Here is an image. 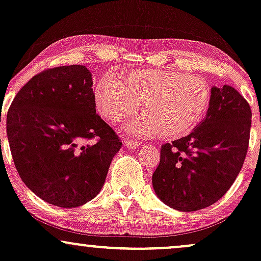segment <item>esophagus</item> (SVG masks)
Listing matches in <instances>:
<instances>
[{"label": "esophagus", "mask_w": 261, "mask_h": 261, "mask_svg": "<svg viewBox=\"0 0 261 261\" xmlns=\"http://www.w3.org/2000/svg\"><path fill=\"white\" fill-rule=\"evenodd\" d=\"M123 144H124L125 148H129V149H136L140 146L139 143L132 142V140H129V139H124V143H123Z\"/></svg>", "instance_id": "obj_1"}]
</instances>
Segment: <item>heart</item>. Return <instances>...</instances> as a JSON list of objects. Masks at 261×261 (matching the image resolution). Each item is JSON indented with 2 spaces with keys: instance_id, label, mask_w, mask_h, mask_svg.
I'll return each instance as SVG.
<instances>
[{
  "instance_id": "1",
  "label": "heart",
  "mask_w": 261,
  "mask_h": 261,
  "mask_svg": "<svg viewBox=\"0 0 261 261\" xmlns=\"http://www.w3.org/2000/svg\"><path fill=\"white\" fill-rule=\"evenodd\" d=\"M211 87L204 79L174 70H137L119 81L106 75L95 87L97 111L111 123L136 113L142 102L144 115L129 123L132 134L181 138L194 132L206 116Z\"/></svg>"
}]
</instances>
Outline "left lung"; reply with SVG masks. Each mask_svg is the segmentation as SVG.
Here are the masks:
<instances>
[{
  "label": "left lung",
  "mask_w": 261,
  "mask_h": 261,
  "mask_svg": "<svg viewBox=\"0 0 261 261\" xmlns=\"http://www.w3.org/2000/svg\"><path fill=\"white\" fill-rule=\"evenodd\" d=\"M251 110L233 89L212 87L206 118L189 136L160 148L154 191L164 203L182 212L211 206L241 172L250 137Z\"/></svg>",
  "instance_id": "8db88e82"
}]
</instances>
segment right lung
<instances>
[{"instance_id": "1", "label": "right lung", "mask_w": 261, "mask_h": 261, "mask_svg": "<svg viewBox=\"0 0 261 261\" xmlns=\"http://www.w3.org/2000/svg\"><path fill=\"white\" fill-rule=\"evenodd\" d=\"M7 137L20 178L63 208L96 197L122 142L96 113L90 70L58 66L33 76L11 103ZM96 139L93 145H85Z\"/></svg>"}]
</instances>
